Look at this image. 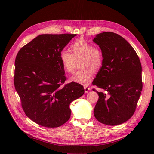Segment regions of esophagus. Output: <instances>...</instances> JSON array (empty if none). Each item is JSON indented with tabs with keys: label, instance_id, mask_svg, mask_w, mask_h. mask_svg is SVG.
<instances>
[{
	"label": "esophagus",
	"instance_id": "obj_1",
	"mask_svg": "<svg viewBox=\"0 0 154 154\" xmlns=\"http://www.w3.org/2000/svg\"><path fill=\"white\" fill-rule=\"evenodd\" d=\"M84 89H85V93H88V91L91 90L90 88L87 87V86H84Z\"/></svg>",
	"mask_w": 154,
	"mask_h": 154
}]
</instances>
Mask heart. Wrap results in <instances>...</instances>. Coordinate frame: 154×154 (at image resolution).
Wrapping results in <instances>:
<instances>
[{
  "label": "heart",
  "instance_id": "1",
  "mask_svg": "<svg viewBox=\"0 0 154 154\" xmlns=\"http://www.w3.org/2000/svg\"><path fill=\"white\" fill-rule=\"evenodd\" d=\"M71 53L68 51H61L60 57L64 70L68 73L74 72L79 60L80 69L70 78L75 83L88 85L92 81L94 71L100 69L103 64V55L101 50L92 43L80 38L74 41L70 47Z\"/></svg>",
  "mask_w": 154,
  "mask_h": 154
}]
</instances>
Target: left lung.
<instances>
[{"instance_id": "left-lung-1", "label": "left lung", "mask_w": 154, "mask_h": 154, "mask_svg": "<svg viewBox=\"0 0 154 154\" xmlns=\"http://www.w3.org/2000/svg\"><path fill=\"white\" fill-rule=\"evenodd\" d=\"M93 41L101 49L103 64L93 84L107 91H97L94 115L103 124L119 125L135 113L143 88L141 62L132 46L116 33H99Z\"/></svg>"}]
</instances>
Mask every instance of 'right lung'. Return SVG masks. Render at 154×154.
<instances>
[{"label":"right lung","instance_id":"1","mask_svg":"<svg viewBox=\"0 0 154 154\" xmlns=\"http://www.w3.org/2000/svg\"><path fill=\"white\" fill-rule=\"evenodd\" d=\"M77 35H40L22 48L15 60L14 83L26 115L36 124L58 127L70 118V103L83 86L66 80L60 61L64 48Z\"/></svg>","mask_w":154,"mask_h":154}]
</instances>
